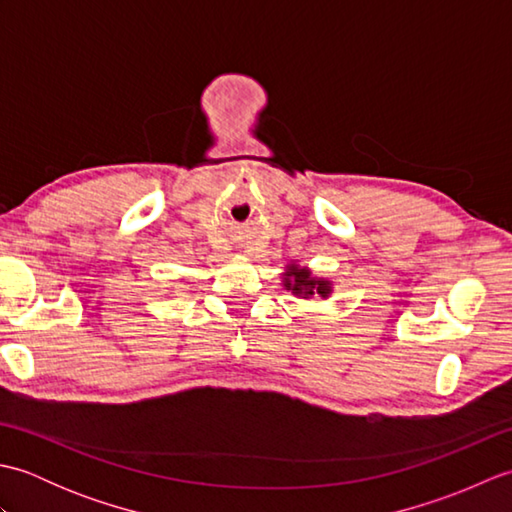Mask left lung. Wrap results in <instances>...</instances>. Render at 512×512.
Returning <instances> with one entry per match:
<instances>
[{"instance_id": "obj_1", "label": "left lung", "mask_w": 512, "mask_h": 512, "mask_svg": "<svg viewBox=\"0 0 512 512\" xmlns=\"http://www.w3.org/2000/svg\"><path fill=\"white\" fill-rule=\"evenodd\" d=\"M284 286L286 290H292L301 299H310L319 295L321 299H328L332 292V284L323 277H312L308 268H301L297 264H290L284 273Z\"/></svg>"}]
</instances>
